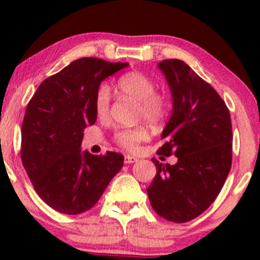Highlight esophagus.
Segmentation results:
<instances>
[{
  "mask_svg": "<svg viewBox=\"0 0 260 260\" xmlns=\"http://www.w3.org/2000/svg\"><path fill=\"white\" fill-rule=\"evenodd\" d=\"M136 161H137V157L132 156V155H125V157H124L125 164H133V163H136Z\"/></svg>",
  "mask_w": 260,
  "mask_h": 260,
  "instance_id": "esophagus-1",
  "label": "esophagus"
}]
</instances>
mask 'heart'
<instances>
[{
  "label": "heart",
  "instance_id": "1",
  "mask_svg": "<svg viewBox=\"0 0 260 260\" xmlns=\"http://www.w3.org/2000/svg\"><path fill=\"white\" fill-rule=\"evenodd\" d=\"M118 89L125 96L140 103L138 116L150 123H157L167 113L166 101L156 93V84L150 77L141 72H131L118 79ZM110 104V89L106 84L99 88L94 99V109L99 116H105ZM147 138V131L142 127L128 128L116 132L115 140L127 150H136L138 144Z\"/></svg>",
  "mask_w": 260,
  "mask_h": 260
}]
</instances>
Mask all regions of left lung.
<instances>
[{"instance_id": "8db88e82", "label": "left lung", "mask_w": 260, "mask_h": 260, "mask_svg": "<svg viewBox=\"0 0 260 260\" xmlns=\"http://www.w3.org/2000/svg\"><path fill=\"white\" fill-rule=\"evenodd\" d=\"M172 93V114L157 152L174 154L177 163L152 159L156 176L147 187L155 212L185 223L210 207L220 192L232 163V125L224 101L210 84L177 59L157 64Z\"/></svg>"}]
</instances>
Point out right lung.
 Here are the masks:
<instances>
[{"label": "right lung", "instance_id": "obj_1", "mask_svg": "<svg viewBox=\"0 0 260 260\" xmlns=\"http://www.w3.org/2000/svg\"><path fill=\"white\" fill-rule=\"evenodd\" d=\"M82 57L45 79L26 106L21 161L36 192L64 214L87 212L123 167L118 152L82 151L83 129L96 122L94 99L104 79L128 67Z\"/></svg>", "mask_w": 260, "mask_h": 260}]
</instances>
